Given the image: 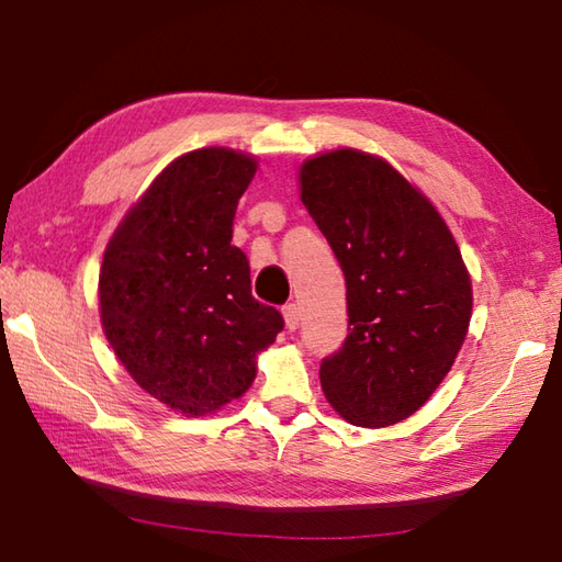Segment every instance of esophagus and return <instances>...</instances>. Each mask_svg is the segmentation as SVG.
<instances>
[{
  "label": "esophagus",
  "mask_w": 562,
  "mask_h": 562,
  "mask_svg": "<svg viewBox=\"0 0 562 562\" xmlns=\"http://www.w3.org/2000/svg\"><path fill=\"white\" fill-rule=\"evenodd\" d=\"M282 315H284V325H288V329H290V331H294V329L300 327V319H302L300 304H294V302L284 304V307H282Z\"/></svg>",
  "instance_id": "obj_1"
}]
</instances>
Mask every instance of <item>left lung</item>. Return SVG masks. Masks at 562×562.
I'll return each instance as SVG.
<instances>
[{
    "label": "left lung",
    "mask_w": 562,
    "mask_h": 562,
    "mask_svg": "<svg viewBox=\"0 0 562 562\" xmlns=\"http://www.w3.org/2000/svg\"><path fill=\"white\" fill-rule=\"evenodd\" d=\"M300 183L347 282L349 335L322 359V389L351 424L402 422L443 382L469 331L471 278L459 245L382 158L331 150L302 166Z\"/></svg>",
    "instance_id": "obj_1"
}]
</instances>
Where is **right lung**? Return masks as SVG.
<instances>
[{
    "instance_id": "right-lung-1",
    "label": "right lung",
    "mask_w": 562,
    "mask_h": 562,
    "mask_svg": "<svg viewBox=\"0 0 562 562\" xmlns=\"http://www.w3.org/2000/svg\"><path fill=\"white\" fill-rule=\"evenodd\" d=\"M255 158L201 148L176 158L123 217L99 274L106 339L140 389L188 416L243 396L255 355L284 327L252 297L231 245Z\"/></svg>"
}]
</instances>
